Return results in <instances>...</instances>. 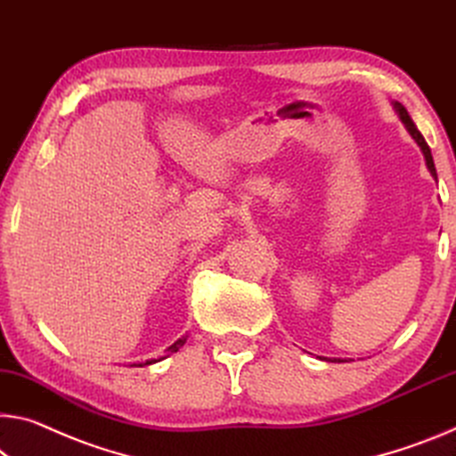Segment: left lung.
Wrapping results in <instances>:
<instances>
[{
	"instance_id": "8db88e82",
	"label": "left lung",
	"mask_w": 456,
	"mask_h": 456,
	"mask_svg": "<svg viewBox=\"0 0 456 456\" xmlns=\"http://www.w3.org/2000/svg\"><path fill=\"white\" fill-rule=\"evenodd\" d=\"M392 105H394V111L397 113V118H400V121H402V124H403V127H406V132L411 135V140H414V142L418 143V146H420L422 154H424V160H426V168H428L430 176L436 180L438 176H436L435 160H432V154H430V148H428V143H426V140H424V137H422V134L418 132V127H416L414 121H411V118H410V113H408L406 107H403L402 103H397V101H392ZM436 183H438V180H436ZM335 361H338V363H341L343 359H335Z\"/></svg>"
}]
</instances>
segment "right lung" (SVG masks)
Wrapping results in <instances>:
<instances>
[{"mask_svg":"<svg viewBox=\"0 0 456 456\" xmlns=\"http://www.w3.org/2000/svg\"><path fill=\"white\" fill-rule=\"evenodd\" d=\"M186 338H189V335L180 337L176 343H172V345L168 346V349H166V357H170V355H172V353H176V351L180 349V346H183V345L186 343ZM166 357H162V359H166ZM156 361H160V359H151V361H146V363H143V365H151V363H156Z\"/></svg>","mask_w":456,"mask_h":456,"instance_id":"obj_1","label":"right lung"}]
</instances>
